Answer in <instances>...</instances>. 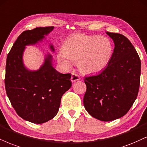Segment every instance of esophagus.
Returning a JSON list of instances; mask_svg holds the SVG:
<instances>
[{"label": "esophagus", "instance_id": "esophagus-1", "mask_svg": "<svg viewBox=\"0 0 147 147\" xmlns=\"http://www.w3.org/2000/svg\"><path fill=\"white\" fill-rule=\"evenodd\" d=\"M80 79V77L77 75V74H74V73H72L71 77V81L72 82H75L76 81L79 80Z\"/></svg>", "mask_w": 147, "mask_h": 147}]
</instances>
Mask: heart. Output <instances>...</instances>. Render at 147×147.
Returning a JSON list of instances; mask_svg holds the SVG:
<instances>
[{
	"instance_id": "heart-1",
	"label": "heart",
	"mask_w": 147,
	"mask_h": 147,
	"mask_svg": "<svg viewBox=\"0 0 147 147\" xmlns=\"http://www.w3.org/2000/svg\"><path fill=\"white\" fill-rule=\"evenodd\" d=\"M113 48L111 41L104 36L76 34L68 38L57 60L63 67L69 68L78 62L81 71L97 73L107 66L111 59Z\"/></svg>"
}]
</instances>
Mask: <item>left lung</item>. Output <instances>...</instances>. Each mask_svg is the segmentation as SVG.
I'll return each instance as SVG.
<instances>
[{"label": "left lung", "mask_w": 147, "mask_h": 147, "mask_svg": "<svg viewBox=\"0 0 147 147\" xmlns=\"http://www.w3.org/2000/svg\"><path fill=\"white\" fill-rule=\"evenodd\" d=\"M115 49L105 69L84 78L86 91L84 106L92 117L110 121L123 117L133 105L140 86L141 61L129 39L106 32Z\"/></svg>", "instance_id": "8db88e82"}]
</instances>
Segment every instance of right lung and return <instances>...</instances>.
Wrapping results in <instances>:
<instances>
[{
	"instance_id": "1",
	"label": "right lung",
	"mask_w": 147,
	"mask_h": 147,
	"mask_svg": "<svg viewBox=\"0 0 147 147\" xmlns=\"http://www.w3.org/2000/svg\"><path fill=\"white\" fill-rule=\"evenodd\" d=\"M53 26L37 27L24 31L13 45L7 58L5 85L7 95L16 112L24 120L41 124L57 115L61 97L72 83L70 74L60 73L52 66V56H45L39 69H28L23 62L26 46L42 41ZM50 48L54 51V46Z\"/></svg>"
}]
</instances>
